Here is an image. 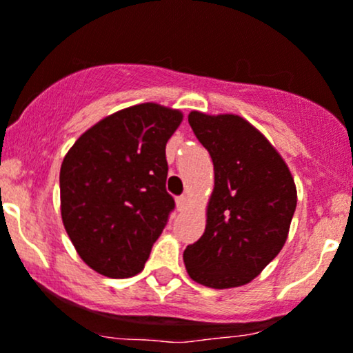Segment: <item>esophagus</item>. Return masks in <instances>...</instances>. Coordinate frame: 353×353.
<instances>
[{
    "label": "esophagus",
    "mask_w": 353,
    "mask_h": 353,
    "mask_svg": "<svg viewBox=\"0 0 353 353\" xmlns=\"http://www.w3.org/2000/svg\"><path fill=\"white\" fill-rule=\"evenodd\" d=\"M176 205H177V210H179V211L186 210L188 205H189L188 196H181V198H177V199H176Z\"/></svg>",
    "instance_id": "1"
}]
</instances>
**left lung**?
I'll return each mask as SVG.
<instances>
[{"mask_svg":"<svg viewBox=\"0 0 353 353\" xmlns=\"http://www.w3.org/2000/svg\"><path fill=\"white\" fill-rule=\"evenodd\" d=\"M189 125L210 152L214 188L201 239L188 245L184 265L213 289L248 284L283 250L298 192L276 147L239 114L191 111Z\"/></svg>","mask_w":353,"mask_h":353,"instance_id":"1","label":"left lung"}]
</instances>
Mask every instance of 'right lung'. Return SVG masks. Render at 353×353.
<instances>
[{"label": "right lung", "instance_id": "add662e5", "mask_svg": "<svg viewBox=\"0 0 353 353\" xmlns=\"http://www.w3.org/2000/svg\"><path fill=\"white\" fill-rule=\"evenodd\" d=\"M179 110L142 103L88 128L61 165V214L74 248L113 279L139 274L174 199L165 191V145Z\"/></svg>", "mask_w": 353, "mask_h": 353}]
</instances>
